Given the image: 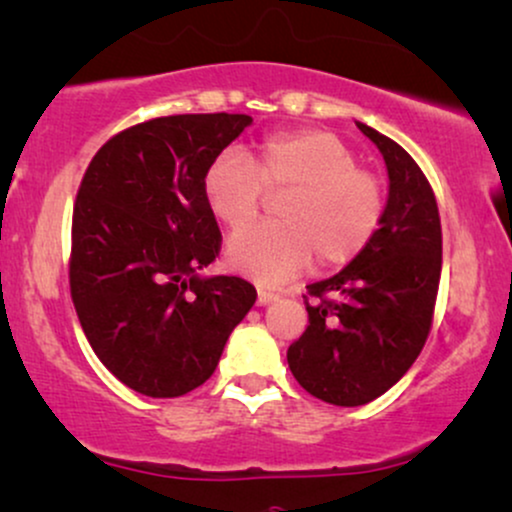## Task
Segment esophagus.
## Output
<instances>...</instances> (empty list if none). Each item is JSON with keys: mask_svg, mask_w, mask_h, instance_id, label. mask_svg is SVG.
<instances>
[{"mask_svg": "<svg viewBox=\"0 0 512 512\" xmlns=\"http://www.w3.org/2000/svg\"><path fill=\"white\" fill-rule=\"evenodd\" d=\"M276 298H279V293L272 288H257V305H269Z\"/></svg>", "mask_w": 512, "mask_h": 512, "instance_id": "1", "label": "esophagus"}]
</instances>
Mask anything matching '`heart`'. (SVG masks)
Segmentation results:
<instances>
[{"mask_svg":"<svg viewBox=\"0 0 512 512\" xmlns=\"http://www.w3.org/2000/svg\"><path fill=\"white\" fill-rule=\"evenodd\" d=\"M281 221L250 226L229 240L233 269L262 283L286 281L317 257L319 267L353 262L377 236L386 190L355 150L322 128L269 133L248 155L224 152L202 178L209 212L229 229L260 214L267 193L280 195Z\"/></svg>","mask_w":512,"mask_h":512,"instance_id":"b5f03b06","label":"heart"}]
</instances>
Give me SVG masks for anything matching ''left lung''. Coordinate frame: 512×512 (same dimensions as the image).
<instances>
[{"label":"left lung","mask_w":512,"mask_h":512,"mask_svg":"<svg viewBox=\"0 0 512 512\" xmlns=\"http://www.w3.org/2000/svg\"><path fill=\"white\" fill-rule=\"evenodd\" d=\"M389 169L377 236L346 269L307 286V329L288 367L307 393L355 408L379 398L422 353L441 279V219L434 190L408 152L357 123Z\"/></svg>","instance_id":"obj_1"}]
</instances>
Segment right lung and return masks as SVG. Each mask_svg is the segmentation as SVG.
<instances>
[{
	"mask_svg": "<svg viewBox=\"0 0 512 512\" xmlns=\"http://www.w3.org/2000/svg\"><path fill=\"white\" fill-rule=\"evenodd\" d=\"M248 114L159 116L109 138L85 169L71 224L69 283L80 326L128 389L176 398L212 377L257 291L200 279L221 250L202 178Z\"/></svg>",
	"mask_w": 512,
	"mask_h": 512,
	"instance_id": "1",
	"label": "right lung"
}]
</instances>
